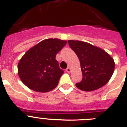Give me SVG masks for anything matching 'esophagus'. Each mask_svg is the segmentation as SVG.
Returning <instances> with one entry per match:
<instances>
[{
    "instance_id": "1",
    "label": "esophagus",
    "mask_w": 127,
    "mask_h": 127,
    "mask_svg": "<svg viewBox=\"0 0 127 127\" xmlns=\"http://www.w3.org/2000/svg\"><path fill=\"white\" fill-rule=\"evenodd\" d=\"M66 71H67L68 73H70V71H71V69H70V67H67V69H66Z\"/></svg>"
}]
</instances>
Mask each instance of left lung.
<instances>
[{
    "instance_id": "left-lung-1",
    "label": "left lung",
    "mask_w": 127,
    "mask_h": 127,
    "mask_svg": "<svg viewBox=\"0 0 127 127\" xmlns=\"http://www.w3.org/2000/svg\"><path fill=\"white\" fill-rule=\"evenodd\" d=\"M68 42L79 58L83 74V79L76 84V87L90 92L104 86L114 72L113 58L102 49L88 42L74 40Z\"/></svg>"
}]
</instances>
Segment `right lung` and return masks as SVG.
<instances>
[{
	"instance_id": "1",
	"label": "right lung",
	"mask_w": 127,
	"mask_h": 127,
	"mask_svg": "<svg viewBox=\"0 0 127 127\" xmlns=\"http://www.w3.org/2000/svg\"><path fill=\"white\" fill-rule=\"evenodd\" d=\"M67 41L48 39L31 48L19 61L18 72L25 85L37 92H48L56 88L64 70L56 55Z\"/></svg>"
}]
</instances>
